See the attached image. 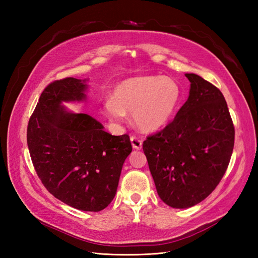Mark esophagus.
Segmentation results:
<instances>
[{
  "instance_id": "1",
  "label": "esophagus",
  "mask_w": 258,
  "mask_h": 258,
  "mask_svg": "<svg viewBox=\"0 0 258 258\" xmlns=\"http://www.w3.org/2000/svg\"><path fill=\"white\" fill-rule=\"evenodd\" d=\"M130 141L132 144V147L136 148V150H141L142 148V140L137 136H131Z\"/></svg>"
}]
</instances>
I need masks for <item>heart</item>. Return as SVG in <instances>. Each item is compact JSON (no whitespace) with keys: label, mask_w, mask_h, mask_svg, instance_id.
Masks as SVG:
<instances>
[{"label":"heart","mask_w":258,"mask_h":258,"mask_svg":"<svg viewBox=\"0 0 258 258\" xmlns=\"http://www.w3.org/2000/svg\"><path fill=\"white\" fill-rule=\"evenodd\" d=\"M181 98L182 89L171 77H132L116 86L113 99L104 102V112L115 121H121L126 113H132V118L140 129L155 131L170 120Z\"/></svg>","instance_id":"b5f03b06"}]
</instances>
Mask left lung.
<instances>
[{
	"instance_id": "left-lung-1",
	"label": "left lung",
	"mask_w": 258,
	"mask_h": 258,
	"mask_svg": "<svg viewBox=\"0 0 258 258\" xmlns=\"http://www.w3.org/2000/svg\"><path fill=\"white\" fill-rule=\"evenodd\" d=\"M189 97L172 121L148 136L143 151L160 199L175 209L206 199L221 182L235 144L223 93L197 74H185Z\"/></svg>"
}]
</instances>
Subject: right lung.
Wrapping results in <instances>:
<instances>
[{
    "instance_id": "right-lung-1",
    "label": "right lung",
    "mask_w": 258,
    "mask_h": 258,
    "mask_svg": "<svg viewBox=\"0 0 258 258\" xmlns=\"http://www.w3.org/2000/svg\"><path fill=\"white\" fill-rule=\"evenodd\" d=\"M86 88V80L74 77L50 83L29 119L27 142L36 174L52 196L99 212L114 199L132 146L128 135L112 136L91 116L64 110L62 101L84 100Z\"/></svg>"
}]
</instances>
